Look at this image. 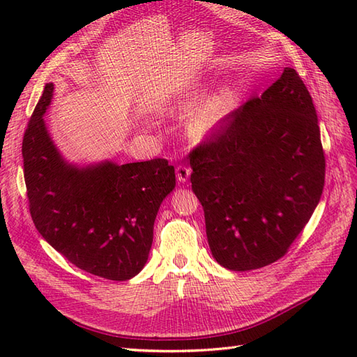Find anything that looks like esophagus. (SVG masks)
Here are the masks:
<instances>
[{
	"mask_svg": "<svg viewBox=\"0 0 357 357\" xmlns=\"http://www.w3.org/2000/svg\"><path fill=\"white\" fill-rule=\"evenodd\" d=\"M190 174H192V169L188 165L179 164L176 167V178H178L179 183H187L188 178H190Z\"/></svg>",
	"mask_w": 357,
	"mask_h": 357,
	"instance_id": "obj_1",
	"label": "esophagus"
}]
</instances>
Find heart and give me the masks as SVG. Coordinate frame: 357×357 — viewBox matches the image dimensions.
I'll return each instance as SVG.
<instances>
[{"mask_svg":"<svg viewBox=\"0 0 357 357\" xmlns=\"http://www.w3.org/2000/svg\"><path fill=\"white\" fill-rule=\"evenodd\" d=\"M196 96H198V93L195 92L183 95L179 101L172 105V110L190 107L195 102ZM233 98L234 93L229 86L218 89L216 92L202 98L192 112L190 121H188V130H190L195 138H204L211 130H215L219 123L225 118L227 113H229L233 104Z\"/></svg>","mask_w":357,"mask_h":357,"instance_id":"heart-1","label":"heart"}]
</instances>
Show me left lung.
<instances>
[{"label":"left lung","instance_id":"8db88e82","mask_svg":"<svg viewBox=\"0 0 357 357\" xmlns=\"http://www.w3.org/2000/svg\"><path fill=\"white\" fill-rule=\"evenodd\" d=\"M188 158L215 259L233 271L280 259L312 218L325 183L316 109L299 73L285 67Z\"/></svg>","mask_w":357,"mask_h":357}]
</instances>
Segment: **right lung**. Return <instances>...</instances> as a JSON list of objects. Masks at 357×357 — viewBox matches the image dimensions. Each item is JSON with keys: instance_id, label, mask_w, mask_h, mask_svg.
I'll return each mask as SVG.
<instances>
[{"instance_id": "obj_1", "label": "right lung", "mask_w": 357, "mask_h": 357, "mask_svg": "<svg viewBox=\"0 0 357 357\" xmlns=\"http://www.w3.org/2000/svg\"><path fill=\"white\" fill-rule=\"evenodd\" d=\"M52 93L50 82L22 138L30 216L41 236L78 268L130 279L147 262L159 206L176 184L174 167L162 158L84 169L67 164L43 119Z\"/></svg>"}]
</instances>
